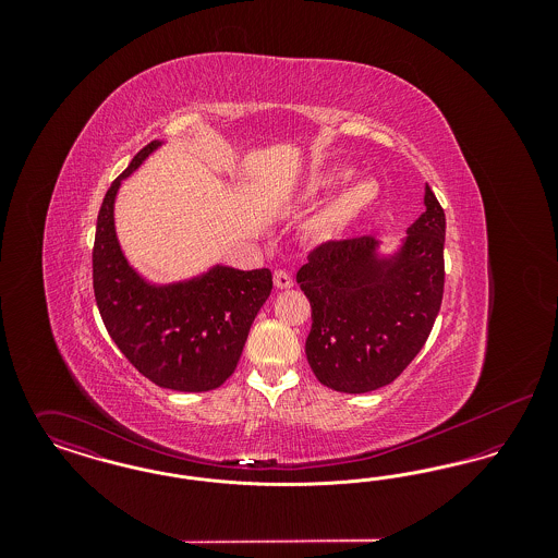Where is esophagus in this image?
Wrapping results in <instances>:
<instances>
[{"label":"esophagus","mask_w":558,"mask_h":558,"mask_svg":"<svg viewBox=\"0 0 558 558\" xmlns=\"http://www.w3.org/2000/svg\"><path fill=\"white\" fill-rule=\"evenodd\" d=\"M274 284H276L278 289H291L292 284H294V280H292V276L287 269H276V271H274Z\"/></svg>","instance_id":"34e87169"}]
</instances>
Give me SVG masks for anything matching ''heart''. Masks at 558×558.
<instances>
[{
    "label": "heart",
    "mask_w": 558,
    "mask_h": 558,
    "mask_svg": "<svg viewBox=\"0 0 558 558\" xmlns=\"http://www.w3.org/2000/svg\"><path fill=\"white\" fill-rule=\"evenodd\" d=\"M355 173L347 167L332 169L316 180V190H330V187L347 184ZM378 198V187L371 180H357L343 187L337 198L322 211L318 217V228L326 236H337L357 223L366 213L371 211Z\"/></svg>",
    "instance_id": "1"
}]
</instances>
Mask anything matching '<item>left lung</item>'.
Wrapping results in <instances>:
<instances>
[{"instance_id":"left-lung-1","label":"left lung","mask_w":558,"mask_h":558,"mask_svg":"<svg viewBox=\"0 0 558 558\" xmlns=\"http://www.w3.org/2000/svg\"><path fill=\"white\" fill-rule=\"evenodd\" d=\"M425 205L396 262H376V240L357 236L322 242L296 271L312 303L305 353L322 385L368 393L425 347L446 282V213L428 186Z\"/></svg>"}]
</instances>
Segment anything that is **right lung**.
Returning <instances> with one entry per match:
<instances>
[{"label":"right lung","instance_id":"add662e5","mask_svg":"<svg viewBox=\"0 0 558 558\" xmlns=\"http://www.w3.org/2000/svg\"><path fill=\"white\" fill-rule=\"evenodd\" d=\"M159 144H146L105 194L92 251L94 294L110 339L135 371L165 389L211 391L236 371L271 292V271L215 267L198 280L157 289L128 266L114 234V196Z\"/></svg>","mask_w":558,"mask_h":558}]
</instances>
